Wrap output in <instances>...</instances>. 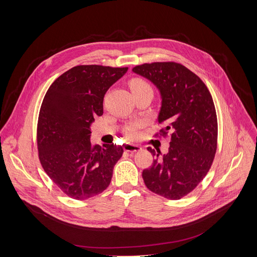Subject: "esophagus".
I'll return each mask as SVG.
<instances>
[{
    "label": "esophagus",
    "mask_w": 257,
    "mask_h": 257,
    "mask_svg": "<svg viewBox=\"0 0 257 257\" xmlns=\"http://www.w3.org/2000/svg\"><path fill=\"white\" fill-rule=\"evenodd\" d=\"M124 150L127 152H139L142 150V147L138 145H132V144H125L124 145Z\"/></svg>",
    "instance_id": "esophagus-1"
}]
</instances>
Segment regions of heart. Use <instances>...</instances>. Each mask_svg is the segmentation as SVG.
I'll return each mask as SVG.
<instances>
[{"label":"heart","instance_id":"obj_1","mask_svg":"<svg viewBox=\"0 0 257 257\" xmlns=\"http://www.w3.org/2000/svg\"><path fill=\"white\" fill-rule=\"evenodd\" d=\"M129 86L132 90V92H138V91H141V90H144V89H149L151 88V85L147 82V81L143 78H133L130 80L129 82ZM152 89V88H151ZM142 126V123L141 121H137V123H133L131 125H129L127 127V130H126V133H127V137L129 139H134L138 137L139 134V128Z\"/></svg>","mask_w":257,"mask_h":257}]
</instances>
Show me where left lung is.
I'll list each match as a JSON object with an SVG mask.
<instances>
[{"mask_svg":"<svg viewBox=\"0 0 257 257\" xmlns=\"http://www.w3.org/2000/svg\"><path fill=\"white\" fill-rule=\"evenodd\" d=\"M132 71L153 82L160 90L158 123L165 124L155 137H168L169 152L163 157L148 147L156 158L143 171L149 190L170 200L193 192L208 173L218 146V119L211 94L195 73L174 62H152Z\"/></svg>","mask_w":257,"mask_h":257,"instance_id":"8db88e82","label":"left lung"}]
</instances>
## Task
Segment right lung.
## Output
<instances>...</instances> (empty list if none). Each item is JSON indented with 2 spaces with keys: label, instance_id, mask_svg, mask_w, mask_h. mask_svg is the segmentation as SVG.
<instances>
[{
  "label": "right lung",
  "instance_id": "add662e5",
  "mask_svg": "<svg viewBox=\"0 0 257 257\" xmlns=\"http://www.w3.org/2000/svg\"><path fill=\"white\" fill-rule=\"evenodd\" d=\"M128 67L77 65L49 87L37 121L38 157L60 190L76 200L104 192L123 147L90 144V125L103 114L106 91Z\"/></svg>",
  "mask_w": 257,
  "mask_h": 257
}]
</instances>
